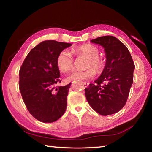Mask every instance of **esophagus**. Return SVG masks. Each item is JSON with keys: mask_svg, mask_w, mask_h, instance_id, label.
Listing matches in <instances>:
<instances>
[{"mask_svg": "<svg viewBox=\"0 0 152 152\" xmlns=\"http://www.w3.org/2000/svg\"><path fill=\"white\" fill-rule=\"evenodd\" d=\"M83 83H84V85H85V86H87L88 85V84H89V83H86V82H84Z\"/></svg>", "mask_w": 152, "mask_h": 152, "instance_id": "34e87169", "label": "esophagus"}]
</instances>
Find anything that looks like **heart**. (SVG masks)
Instances as JSON below:
<instances>
[{
	"label": "heart",
	"mask_w": 152,
	"mask_h": 152,
	"mask_svg": "<svg viewBox=\"0 0 152 152\" xmlns=\"http://www.w3.org/2000/svg\"><path fill=\"white\" fill-rule=\"evenodd\" d=\"M74 53L77 57L85 56L87 57L86 61L85 70H74L67 76L66 80L71 82L75 80H87L93 78L96 72H102L105 66V61L102 57L99 55V49L95 46L90 44H85L78 47L74 50ZM57 66L59 70L66 73L73 67L74 58L72 55L64 50L57 55L56 60Z\"/></svg>",
	"instance_id": "heart-1"
}]
</instances>
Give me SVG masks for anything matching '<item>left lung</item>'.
Listing matches in <instances>:
<instances>
[{"instance_id": "8db88e82", "label": "left lung", "mask_w": 152, "mask_h": 152, "mask_svg": "<svg viewBox=\"0 0 152 152\" xmlns=\"http://www.w3.org/2000/svg\"><path fill=\"white\" fill-rule=\"evenodd\" d=\"M91 41L104 48L106 64L101 76L85 88L86 100L98 114H114L126 104L134 64L129 49L115 37L104 36Z\"/></svg>"}]
</instances>
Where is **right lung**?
I'll return each mask as SVG.
<instances>
[{
  "instance_id": "obj_1",
  "label": "right lung",
  "mask_w": 152,
  "mask_h": 152,
  "mask_svg": "<svg viewBox=\"0 0 152 152\" xmlns=\"http://www.w3.org/2000/svg\"><path fill=\"white\" fill-rule=\"evenodd\" d=\"M70 43L45 40L34 47L24 59L19 72L21 97L31 115L42 122H53L66 112L71 83H61L57 66V55Z\"/></svg>"
}]
</instances>
